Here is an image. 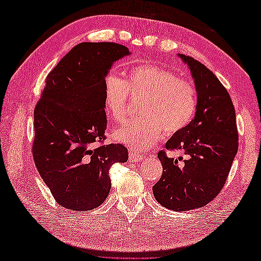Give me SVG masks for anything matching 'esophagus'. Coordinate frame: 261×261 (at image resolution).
Masks as SVG:
<instances>
[{"label": "esophagus", "mask_w": 261, "mask_h": 261, "mask_svg": "<svg viewBox=\"0 0 261 261\" xmlns=\"http://www.w3.org/2000/svg\"><path fill=\"white\" fill-rule=\"evenodd\" d=\"M143 159V157L141 156V154H139V153H136V152H130L129 153V160L130 162H132V163H138V162H140V160H142Z\"/></svg>", "instance_id": "34e87169"}]
</instances>
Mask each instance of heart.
I'll use <instances>...</instances> for the list:
<instances>
[{"instance_id": "b5f03b06", "label": "heart", "mask_w": 261, "mask_h": 261, "mask_svg": "<svg viewBox=\"0 0 261 261\" xmlns=\"http://www.w3.org/2000/svg\"><path fill=\"white\" fill-rule=\"evenodd\" d=\"M129 97L140 99L139 118L115 130L113 136L136 151L152 148L163 131L173 136L185 129L197 107L195 86L190 81L150 64L132 67L123 80L113 74L105 77L103 105L110 120L118 123L125 120Z\"/></svg>"}]
</instances>
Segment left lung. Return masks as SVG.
I'll return each instance as SVG.
<instances>
[{"mask_svg": "<svg viewBox=\"0 0 261 261\" xmlns=\"http://www.w3.org/2000/svg\"><path fill=\"white\" fill-rule=\"evenodd\" d=\"M178 56L195 83L196 112L185 129L166 142L168 150L186 154L184 164L178 165V160L159 151L163 175L152 187L158 203L177 212L202 207L218 195L239 145L236 111L228 91L203 64L185 55Z\"/></svg>", "mask_w": 261, "mask_h": 261, "instance_id": "8db88e82", "label": "left lung"}]
</instances>
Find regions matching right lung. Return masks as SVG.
<instances>
[{"label": "right lung", "mask_w": 261, "mask_h": 261, "mask_svg": "<svg viewBox=\"0 0 261 261\" xmlns=\"http://www.w3.org/2000/svg\"><path fill=\"white\" fill-rule=\"evenodd\" d=\"M127 55L119 43H79L48 74L35 108L33 160L56 202L69 211L99 206L111 190L110 167L129 158L120 143L95 147L107 138L104 80Z\"/></svg>", "instance_id": "right-lung-1"}]
</instances>
